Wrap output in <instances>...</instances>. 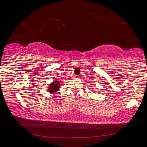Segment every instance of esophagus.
<instances>
[{"instance_id":"esophagus-1","label":"esophagus","mask_w":147,"mask_h":147,"mask_svg":"<svg viewBox=\"0 0 147 147\" xmlns=\"http://www.w3.org/2000/svg\"><path fill=\"white\" fill-rule=\"evenodd\" d=\"M74 79H79V78H78V77H75V78Z\"/></svg>"}]
</instances>
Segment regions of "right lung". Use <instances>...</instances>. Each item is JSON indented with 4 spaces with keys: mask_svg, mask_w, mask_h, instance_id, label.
<instances>
[{
    "mask_svg": "<svg viewBox=\"0 0 147 147\" xmlns=\"http://www.w3.org/2000/svg\"><path fill=\"white\" fill-rule=\"evenodd\" d=\"M61 83L59 81L55 80L53 81L52 83H51V84H49V89L48 91L50 93H55L56 92H57L59 90L60 86H61Z\"/></svg>",
    "mask_w": 147,
    "mask_h": 147,
    "instance_id": "obj_1",
    "label": "right lung"
}]
</instances>
